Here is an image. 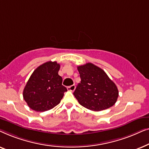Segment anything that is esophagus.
Masks as SVG:
<instances>
[{
    "label": "esophagus",
    "instance_id": "1",
    "mask_svg": "<svg viewBox=\"0 0 149 149\" xmlns=\"http://www.w3.org/2000/svg\"><path fill=\"white\" fill-rule=\"evenodd\" d=\"M75 87H75V85H71V86H69V87H67V89H68V90L70 91H74V89H75Z\"/></svg>",
    "mask_w": 149,
    "mask_h": 149
}]
</instances>
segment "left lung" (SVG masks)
I'll return each mask as SVG.
<instances>
[{"label":"left lung","mask_w":149,"mask_h":149,"mask_svg":"<svg viewBox=\"0 0 149 149\" xmlns=\"http://www.w3.org/2000/svg\"><path fill=\"white\" fill-rule=\"evenodd\" d=\"M77 69L81 82L73 94L79 103L93 111L113 107L117 100L119 91L107 73L91 63L79 66Z\"/></svg>","instance_id":"1"}]
</instances>
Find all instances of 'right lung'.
<instances>
[{"label": "right lung", "mask_w": 149, "mask_h": 149, "mask_svg": "<svg viewBox=\"0 0 149 149\" xmlns=\"http://www.w3.org/2000/svg\"><path fill=\"white\" fill-rule=\"evenodd\" d=\"M60 65L57 62H45L36 68L28 79L23 97L28 107L37 112L53 109L60 102L67 89L58 74Z\"/></svg>", "instance_id": "1"}]
</instances>
